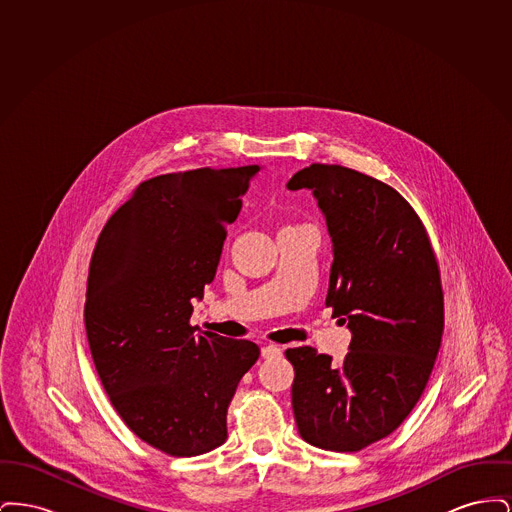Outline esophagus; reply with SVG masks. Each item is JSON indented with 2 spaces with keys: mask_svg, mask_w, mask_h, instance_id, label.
Listing matches in <instances>:
<instances>
[{
  "mask_svg": "<svg viewBox=\"0 0 512 512\" xmlns=\"http://www.w3.org/2000/svg\"><path fill=\"white\" fill-rule=\"evenodd\" d=\"M278 355H282V349L278 347V345H265V347H261V357L263 359H274V357H278Z\"/></svg>",
  "mask_w": 512,
  "mask_h": 512,
  "instance_id": "obj_1",
  "label": "esophagus"
}]
</instances>
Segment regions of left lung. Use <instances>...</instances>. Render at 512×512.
<instances>
[{
	"label": "left lung",
	"mask_w": 512,
	"mask_h": 512,
	"mask_svg": "<svg viewBox=\"0 0 512 512\" xmlns=\"http://www.w3.org/2000/svg\"><path fill=\"white\" fill-rule=\"evenodd\" d=\"M332 240L326 307L351 332L343 363L305 345L288 349L301 438L359 451L409 416L430 380L443 334L438 261L413 207L388 184L340 165L295 172Z\"/></svg>",
	"instance_id": "left-lung-1"
}]
</instances>
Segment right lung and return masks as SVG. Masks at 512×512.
<instances>
[{
  "label": "right lung",
  "mask_w": 512,
  "mask_h": 512,
  "mask_svg": "<svg viewBox=\"0 0 512 512\" xmlns=\"http://www.w3.org/2000/svg\"><path fill=\"white\" fill-rule=\"evenodd\" d=\"M259 165L197 169L142 182L94 249L84 324L99 380L151 447L195 457L226 441V413L259 359L253 341L197 332L192 299L219 267L226 226Z\"/></svg>",
  "instance_id": "right-lung-1"
}]
</instances>
